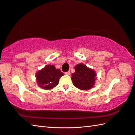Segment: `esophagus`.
Listing matches in <instances>:
<instances>
[{"label": "esophagus", "mask_w": 135, "mask_h": 135, "mask_svg": "<svg viewBox=\"0 0 135 135\" xmlns=\"http://www.w3.org/2000/svg\"><path fill=\"white\" fill-rule=\"evenodd\" d=\"M65 74L66 75H70V71H67V72H65Z\"/></svg>", "instance_id": "obj_1"}]
</instances>
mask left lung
<instances>
[{
	"instance_id": "1",
	"label": "left lung",
	"mask_w": 135,
	"mask_h": 135,
	"mask_svg": "<svg viewBox=\"0 0 135 135\" xmlns=\"http://www.w3.org/2000/svg\"><path fill=\"white\" fill-rule=\"evenodd\" d=\"M74 68L76 71L73 73L71 76L73 85L79 89L84 90L92 88L97 79V74L95 71L83 64H77Z\"/></svg>"
}]
</instances>
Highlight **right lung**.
I'll list each match as a JSON object with an SVG mask.
<instances>
[{
	"mask_svg": "<svg viewBox=\"0 0 135 135\" xmlns=\"http://www.w3.org/2000/svg\"><path fill=\"white\" fill-rule=\"evenodd\" d=\"M64 76L59 69L53 65H47L36 73V77L38 86L43 89H51L59 83V80Z\"/></svg>",
	"mask_w": 135,
	"mask_h": 135,
	"instance_id": "right-lung-1",
	"label": "right lung"
}]
</instances>
